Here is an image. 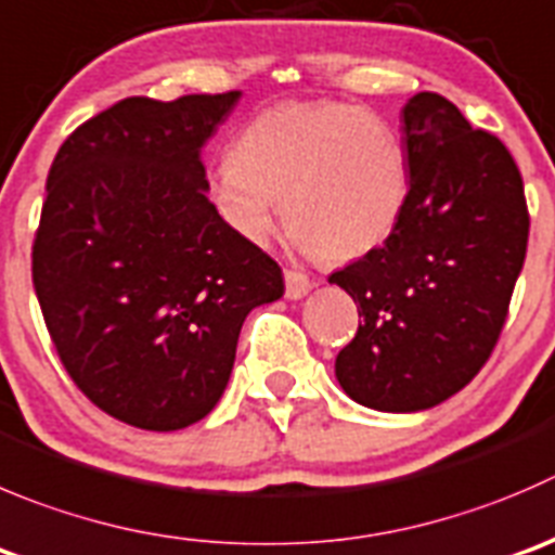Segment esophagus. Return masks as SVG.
Listing matches in <instances>:
<instances>
[{
	"instance_id": "34e87169",
	"label": "esophagus",
	"mask_w": 555,
	"mask_h": 555,
	"mask_svg": "<svg viewBox=\"0 0 555 555\" xmlns=\"http://www.w3.org/2000/svg\"><path fill=\"white\" fill-rule=\"evenodd\" d=\"M311 287H314V282H311L306 273L284 271V295H287L289 300H300L304 295L311 293Z\"/></svg>"
}]
</instances>
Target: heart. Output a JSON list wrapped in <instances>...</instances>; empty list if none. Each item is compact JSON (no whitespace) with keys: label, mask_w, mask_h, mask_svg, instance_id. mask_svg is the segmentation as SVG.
I'll list each match as a JSON object with an SVG mask.
<instances>
[{"label":"heart","mask_w":555,"mask_h":555,"mask_svg":"<svg viewBox=\"0 0 555 555\" xmlns=\"http://www.w3.org/2000/svg\"><path fill=\"white\" fill-rule=\"evenodd\" d=\"M208 195L251 244L276 233L284 208L304 249L333 262L358 260L401 222L409 163L396 129L376 113L344 102H287L241 129Z\"/></svg>","instance_id":"obj_1"}]
</instances>
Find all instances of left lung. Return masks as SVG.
<instances>
[{
	"label": "left lung",
	"instance_id": "left-lung-1",
	"mask_svg": "<svg viewBox=\"0 0 555 555\" xmlns=\"http://www.w3.org/2000/svg\"><path fill=\"white\" fill-rule=\"evenodd\" d=\"M409 203L387 241L327 282L358 325L336 379L379 412H421L469 385L491 358L526 260L524 179L496 134L472 129L434 91L403 105Z\"/></svg>",
	"mask_w": 555,
	"mask_h": 555
}]
</instances>
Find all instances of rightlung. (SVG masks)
Returning a JSON list of instances; mask_svg holds the SVG:
<instances>
[{
	"mask_svg": "<svg viewBox=\"0 0 555 555\" xmlns=\"http://www.w3.org/2000/svg\"><path fill=\"white\" fill-rule=\"evenodd\" d=\"M241 91L127 96L80 124L46 181L31 282L64 369L146 431L203 421L228 387L246 314L282 268L208 201L201 152Z\"/></svg>",
	"mask_w": 555,
	"mask_h": 555,
	"instance_id": "add662e5",
	"label": "right lung"
}]
</instances>
